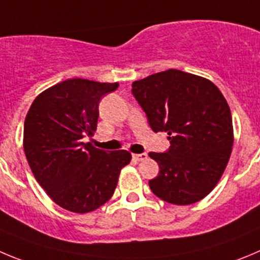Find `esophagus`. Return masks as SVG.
I'll use <instances>...</instances> for the list:
<instances>
[{
	"instance_id": "obj_1",
	"label": "esophagus",
	"mask_w": 260,
	"mask_h": 260,
	"mask_svg": "<svg viewBox=\"0 0 260 260\" xmlns=\"http://www.w3.org/2000/svg\"><path fill=\"white\" fill-rule=\"evenodd\" d=\"M133 159L136 160V161H144V160L147 159V154H133L132 155Z\"/></svg>"
}]
</instances>
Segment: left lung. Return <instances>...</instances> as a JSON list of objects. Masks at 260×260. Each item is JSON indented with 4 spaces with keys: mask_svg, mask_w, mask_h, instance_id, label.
I'll return each instance as SVG.
<instances>
[{
    "mask_svg": "<svg viewBox=\"0 0 260 260\" xmlns=\"http://www.w3.org/2000/svg\"><path fill=\"white\" fill-rule=\"evenodd\" d=\"M132 93L154 132H166L167 152H150L159 174L152 192L167 203L190 205L212 192L234 145L230 106L209 79L169 69L132 83Z\"/></svg>",
    "mask_w": 260,
    "mask_h": 260,
    "instance_id": "left-lung-1",
    "label": "left lung"
}]
</instances>
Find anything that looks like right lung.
Instances as JSON below:
<instances>
[{"instance_id": "right-lung-1", "label": "right lung", "mask_w": 260, "mask_h": 260, "mask_svg": "<svg viewBox=\"0 0 260 260\" xmlns=\"http://www.w3.org/2000/svg\"><path fill=\"white\" fill-rule=\"evenodd\" d=\"M119 83L73 78L41 92L25 116L23 146L35 178L51 200L73 213H89L113 196L127 150L106 152L83 137L93 136L99 104Z\"/></svg>"}]
</instances>
